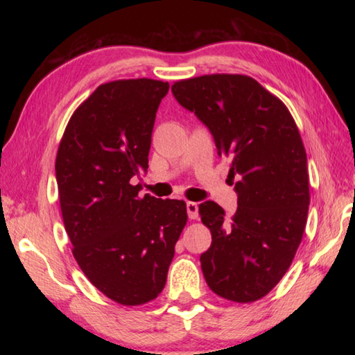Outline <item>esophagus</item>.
Instances as JSON below:
<instances>
[{
  "label": "esophagus",
  "instance_id": "esophagus-1",
  "mask_svg": "<svg viewBox=\"0 0 355 355\" xmlns=\"http://www.w3.org/2000/svg\"><path fill=\"white\" fill-rule=\"evenodd\" d=\"M186 211H188L189 219L199 218V205L196 202H186Z\"/></svg>",
  "mask_w": 355,
  "mask_h": 355
}]
</instances>
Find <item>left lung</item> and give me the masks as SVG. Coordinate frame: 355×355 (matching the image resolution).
Instances as JSON below:
<instances>
[{
  "mask_svg": "<svg viewBox=\"0 0 355 355\" xmlns=\"http://www.w3.org/2000/svg\"><path fill=\"white\" fill-rule=\"evenodd\" d=\"M172 94L232 159L238 208L199 205L211 232L202 272L218 296L254 302L284 277L302 241L310 205L307 153L284 101L248 75L214 73L173 83Z\"/></svg>",
  "mask_w": 355,
  "mask_h": 355,
  "instance_id": "left-lung-1",
  "label": "left lung"
}]
</instances>
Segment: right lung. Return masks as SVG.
Segmentation results:
<instances>
[{
    "label": "right lung",
    "instance_id": "right-lung-1",
    "mask_svg": "<svg viewBox=\"0 0 355 355\" xmlns=\"http://www.w3.org/2000/svg\"><path fill=\"white\" fill-rule=\"evenodd\" d=\"M169 83L150 78L105 83L71 114L56 155L65 232L78 266L120 305L163 291L186 203L139 197L131 178L147 171L156 111Z\"/></svg>",
    "mask_w": 355,
    "mask_h": 355
}]
</instances>
